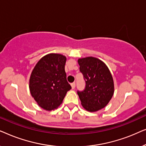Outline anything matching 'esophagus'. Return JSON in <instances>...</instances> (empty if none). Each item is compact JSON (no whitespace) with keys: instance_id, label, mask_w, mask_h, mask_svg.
<instances>
[{"instance_id":"obj_1","label":"esophagus","mask_w":146,"mask_h":146,"mask_svg":"<svg viewBox=\"0 0 146 146\" xmlns=\"http://www.w3.org/2000/svg\"><path fill=\"white\" fill-rule=\"evenodd\" d=\"M71 86H72V88L74 89V88H75V86H76V84H75V82L72 83V84H71Z\"/></svg>"}]
</instances>
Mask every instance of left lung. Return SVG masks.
I'll list each match as a JSON object with an SVG mask.
<instances>
[{
	"mask_svg": "<svg viewBox=\"0 0 146 146\" xmlns=\"http://www.w3.org/2000/svg\"><path fill=\"white\" fill-rule=\"evenodd\" d=\"M78 62L86 82L84 90L77 92L82 105L91 112L98 111L104 108L113 96L112 76L107 66L96 58H80Z\"/></svg>",
	"mask_w": 146,
	"mask_h": 146,
	"instance_id": "obj_1",
	"label": "left lung"
}]
</instances>
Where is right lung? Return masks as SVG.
I'll return each mask as SVG.
<instances>
[{
	"instance_id": "obj_1",
	"label": "right lung",
	"mask_w": 146,
	"mask_h": 146,
	"mask_svg": "<svg viewBox=\"0 0 146 146\" xmlns=\"http://www.w3.org/2000/svg\"><path fill=\"white\" fill-rule=\"evenodd\" d=\"M66 61L64 56L49 54L38 62L32 72L29 81L31 94L46 110L57 108L72 88L66 80Z\"/></svg>"
}]
</instances>
